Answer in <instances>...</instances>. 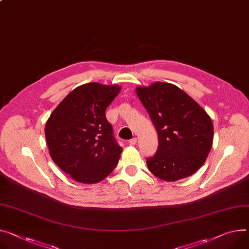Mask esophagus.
<instances>
[{
	"label": "esophagus",
	"mask_w": 249,
	"mask_h": 249,
	"mask_svg": "<svg viewBox=\"0 0 249 249\" xmlns=\"http://www.w3.org/2000/svg\"><path fill=\"white\" fill-rule=\"evenodd\" d=\"M137 142H138V139H137V138H132L131 140H129V141H128V143L133 145V144H136V143H137Z\"/></svg>",
	"instance_id": "obj_1"
}]
</instances>
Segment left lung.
<instances>
[{
    "label": "left lung",
    "mask_w": 249,
    "mask_h": 249,
    "mask_svg": "<svg viewBox=\"0 0 249 249\" xmlns=\"http://www.w3.org/2000/svg\"><path fill=\"white\" fill-rule=\"evenodd\" d=\"M137 94L159 136V147L146 160L150 173L165 181L194 175L204 163L213 141V124L189 95L168 83L138 87Z\"/></svg>",
    "instance_id": "obj_1"
}]
</instances>
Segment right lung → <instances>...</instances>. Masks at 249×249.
<instances>
[{
	"label": "right lung",
	"mask_w": 249,
	"mask_h": 249,
	"mask_svg": "<svg viewBox=\"0 0 249 249\" xmlns=\"http://www.w3.org/2000/svg\"><path fill=\"white\" fill-rule=\"evenodd\" d=\"M119 86L89 83L75 88L50 116L45 135L53 162L81 183H97L116 168L123 148L106 109Z\"/></svg>",
	"instance_id": "add662e5"
}]
</instances>
